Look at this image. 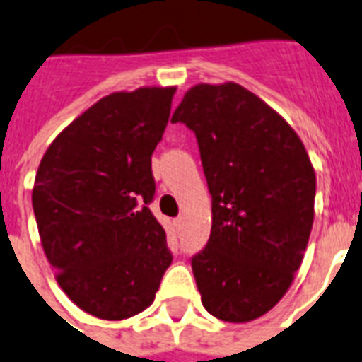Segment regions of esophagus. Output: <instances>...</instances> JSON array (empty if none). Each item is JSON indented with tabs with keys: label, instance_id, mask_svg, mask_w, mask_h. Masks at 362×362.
<instances>
[{
	"label": "esophagus",
	"instance_id": "esophagus-1",
	"mask_svg": "<svg viewBox=\"0 0 362 362\" xmlns=\"http://www.w3.org/2000/svg\"><path fill=\"white\" fill-rule=\"evenodd\" d=\"M175 226H176V230H182V228H184V216L176 218Z\"/></svg>",
	"mask_w": 362,
	"mask_h": 362
}]
</instances>
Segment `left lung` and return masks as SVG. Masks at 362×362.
<instances>
[{
	"label": "left lung",
	"mask_w": 362,
	"mask_h": 362,
	"mask_svg": "<svg viewBox=\"0 0 362 362\" xmlns=\"http://www.w3.org/2000/svg\"><path fill=\"white\" fill-rule=\"evenodd\" d=\"M197 138L212 228L192 269L205 310L248 322L285 296L310 241L315 170L273 107L233 81L199 83L173 115Z\"/></svg>",
	"instance_id": "left-lung-1"
}]
</instances>
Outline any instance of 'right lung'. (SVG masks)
I'll list each match as a JSON object with an SVG mask.
<instances>
[{
  "mask_svg": "<svg viewBox=\"0 0 362 362\" xmlns=\"http://www.w3.org/2000/svg\"><path fill=\"white\" fill-rule=\"evenodd\" d=\"M176 87L104 96L41 157L32 206L41 245L66 296L85 313L123 321L151 305L173 262L151 214V153Z\"/></svg>",
  "mask_w": 362,
  "mask_h": 362,
  "instance_id": "1",
  "label": "right lung"
}]
</instances>
